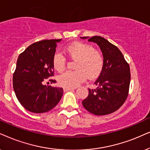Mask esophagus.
<instances>
[{
    "mask_svg": "<svg viewBox=\"0 0 150 150\" xmlns=\"http://www.w3.org/2000/svg\"><path fill=\"white\" fill-rule=\"evenodd\" d=\"M74 89L75 88H64V91L67 92V91H72V90H74Z\"/></svg>",
    "mask_w": 150,
    "mask_h": 150,
    "instance_id": "esophagus-1",
    "label": "esophagus"
}]
</instances>
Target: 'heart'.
I'll use <instances>...</instances> for the list:
<instances>
[{
    "instance_id": "1",
    "label": "heart",
    "mask_w": 150,
    "mask_h": 150,
    "mask_svg": "<svg viewBox=\"0 0 150 150\" xmlns=\"http://www.w3.org/2000/svg\"><path fill=\"white\" fill-rule=\"evenodd\" d=\"M69 56L76 59L75 71H68L58 77L59 83L65 88H75L88 77L96 78L100 75L103 67V58L99 51L91 45L79 42L72 43L65 49ZM65 58L61 53H56L53 57V65L58 72L65 68Z\"/></svg>"
}]
</instances>
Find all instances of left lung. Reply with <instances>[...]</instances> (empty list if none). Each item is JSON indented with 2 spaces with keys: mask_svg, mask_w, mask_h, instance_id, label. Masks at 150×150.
<instances>
[{
  "mask_svg": "<svg viewBox=\"0 0 150 150\" xmlns=\"http://www.w3.org/2000/svg\"><path fill=\"white\" fill-rule=\"evenodd\" d=\"M97 44L102 52L103 67L82 101L84 108L95 115H105L117 110L126 100L130 83V70L122 53L116 46L101 36L80 37Z\"/></svg>",
  "mask_w": 150,
  "mask_h": 150,
  "instance_id": "left-lung-1",
  "label": "left lung"
}]
</instances>
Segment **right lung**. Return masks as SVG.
Masks as SVG:
<instances>
[{
  "label": "right lung",
  "instance_id": "add662e5",
  "mask_svg": "<svg viewBox=\"0 0 150 150\" xmlns=\"http://www.w3.org/2000/svg\"><path fill=\"white\" fill-rule=\"evenodd\" d=\"M61 41L62 39L37 42L18 57L13 77V90L21 104L31 112L51 110L62 97V88L43 85L45 79L53 75V57L57 44Z\"/></svg>",
  "mask_w": 150,
  "mask_h": 150
}]
</instances>
